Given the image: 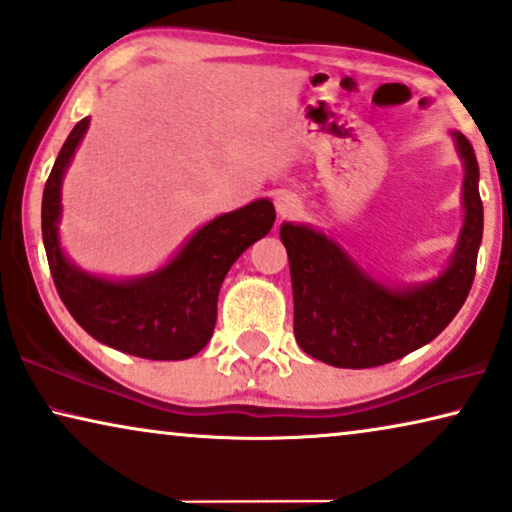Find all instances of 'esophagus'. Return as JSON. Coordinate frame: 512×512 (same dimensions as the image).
Masks as SVG:
<instances>
[{"instance_id": "obj_1", "label": "esophagus", "mask_w": 512, "mask_h": 512, "mask_svg": "<svg viewBox=\"0 0 512 512\" xmlns=\"http://www.w3.org/2000/svg\"><path fill=\"white\" fill-rule=\"evenodd\" d=\"M275 207H277L279 219H293V216H298L300 209H303L298 195H293L289 191H279L275 195Z\"/></svg>"}]
</instances>
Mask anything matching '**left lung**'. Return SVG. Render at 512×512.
Returning a JSON list of instances; mask_svg holds the SVG:
<instances>
[{
    "mask_svg": "<svg viewBox=\"0 0 512 512\" xmlns=\"http://www.w3.org/2000/svg\"><path fill=\"white\" fill-rule=\"evenodd\" d=\"M466 165V221L443 275L412 291H391L356 268L345 251L317 230L284 223L289 254L293 333L300 349L335 368L384 366L431 342L466 303L482 242L478 160L454 132Z\"/></svg>",
    "mask_w": 512,
    "mask_h": 512,
    "instance_id": "8db88e82",
    "label": "left lung"
}]
</instances>
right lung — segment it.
<instances>
[{
    "mask_svg": "<svg viewBox=\"0 0 512 512\" xmlns=\"http://www.w3.org/2000/svg\"><path fill=\"white\" fill-rule=\"evenodd\" d=\"M88 118L69 132L41 200V235L55 289L83 331L104 345L151 361H179L207 345L216 324L223 277L244 249L270 233V200L223 214L195 233L172 263L135 282H107L76 270L58 244L60 184Z\"/></svg>",
    "mask_w": 512,
    "mask_h": 512,
    "instance_id": "1",
    "label": "right lung"
}]
</instances>
